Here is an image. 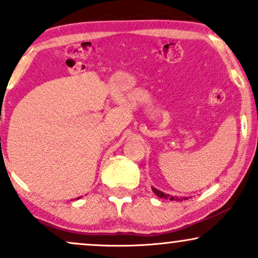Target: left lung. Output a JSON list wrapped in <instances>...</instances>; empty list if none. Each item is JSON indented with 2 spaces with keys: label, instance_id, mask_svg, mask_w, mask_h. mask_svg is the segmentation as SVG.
<instances>
[{
  "label": "left lung",
  "instance_id": "1",
  "mask_svg": "<svg viewBox=\"0 0 258 258\" xmlns=\"http://www.w3.org/2000/svg\"><path fill=\"white\" fill-rule=\"evenodd\" d=\"M153 188V191H154V194L156 195L157 197H160V198H164V200H169V201H182V200H186V197L184 198V197H175V196H170V195H168V194H164V192H162V191H160V190H157V188H155V187H151Z\"/></svg>",
  "mask_w": 258,
  "mask_h": 258
}]
</instances>
